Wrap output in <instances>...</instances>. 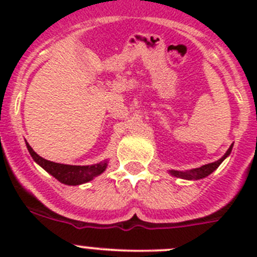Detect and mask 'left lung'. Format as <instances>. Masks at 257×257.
<instances>
[{
	"mask_svg": "<svg viewBox=\"0 0 257 257\" xmlns=\"http://www.w3.org/2000/svg\"><path fill=\"white\" fill-rule=\"evenodd\" d=\"M231 148H233V144H231L230 148L226 151V153L224 154V156H222L219 161H216V162L208 163V165H203V166H201V167H198V169H193V170H189V171H175V170H171V171H170V174H171L172 176H176V178H181V179H187V180H199V179L206 178V176H208L210 174H212V172L215 171V170H216L220 165H221L222 161L225 160L226 157L230 154Z\"/></svg>",
	"mask_w": 257,
	"mask_h": 257,
	"instance_id": "1",
	"label": "left lung"
}]
</instances>
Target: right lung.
Instances as JSON below:
<instances>
[{
  "label": "right lung",
  "mask_w": 257,
  "mask_h": 257,
  "mask_svg": "<svg viewBox=\"0 0 257 257\" xmlns=\"http://www.w3.org/2000/svg\"><path fill=\"white\" fill-rule=\"evenodd\" d=\"M27 148H28L29 154L35 160V162H37L45 171L49 172L50 175H52L54 178L58 179L60 183L65 184V185H79V184L88 183L95 176H97V175H100L101 172L105 171L106 166H108V161H104V162L91 166H72L63 165V163H55L38 156L31 148V145L28 143H27Z\"/></svg>",
  "instance_id": "right-lung-1"
}]
</instances>
